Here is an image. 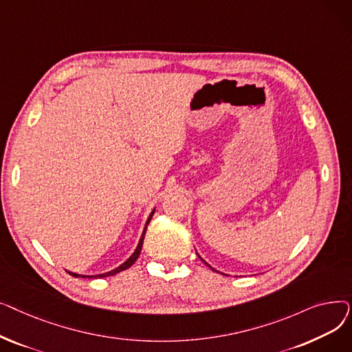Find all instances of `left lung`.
I'll use <instances>...</instances> for the list:
<instances>
[{"label": "left lung", "instance_id": "left-lung-1", "mask_svg": "<svg viewBox=\"0 0 352 352\" xmlns=\"http://www.w3.org/2000/svg\"><path fill=\"white\" fill-rule=\"evenodd\" d=\"M204 263H206V261H204ZM206 264H207V263H206ZM207 265H208V264H207ZM208 267H210V265H208ZM210 268H211V270H212V271H215V270H214V268H212V267H210Z\"/></svg>", "mask_w": 352, "mask_h": 352}]
</instances>
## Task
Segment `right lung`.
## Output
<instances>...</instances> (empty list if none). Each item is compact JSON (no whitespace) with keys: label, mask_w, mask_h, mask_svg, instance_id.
<instances>
[{"label":"right lung","mask_w":352,"mask_h":352,"mask_svg":"<svg viewBox=\"0 0 352 352\" xmlns=\"http://www.w3.org/2000/svg\"><path fill=\"white\" fill-rule=\"evenodd\" d=\"M153 215H154V211L151 212V215H150V218L146 219V224H145V228H144V232H142V236H141V239H140V243H138V247H137V250L134 251V254L128 258V260L122 264V265H120L118 268H116V270H113V271H109V272H105V274H100V275H96V278H102V276H109V275H116V274H118V272H121V271H124V270H126V268H129L131 267L135 261H137V258L140 256V252H141V248H142V243H144V236H145V231H146V227H148V224H150V221H151V218H153ZM68 274H71L72 276H88V278H94V275H80V274H74V272H68Z\"/></svg>","instance_id":"obj_1"}]
</instances>
